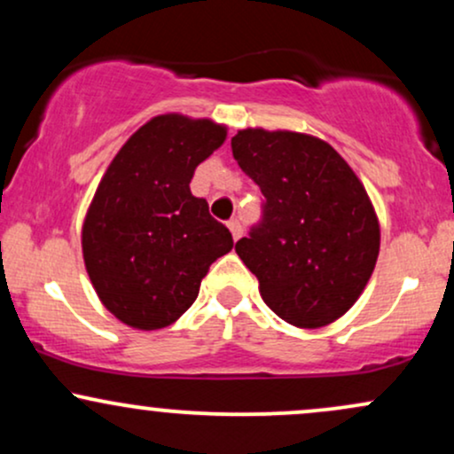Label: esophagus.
Masks as SVG:
<instances>
[{"label": "esophagus", "instance_id": "34e87169", "mask_svg": "<svg viewBox=\"0 0 454 454\" xmlns=\"http://www.w3.org/2000/svg\"><path fill=\"white\" fill-rule=\"evenodd\" d=\"M228 228H231V232H232V239H234V241H239V239H241V234H243V226H241V222H239L237 217H232V220L228 222Z\"/></svg>", "mask_w": 454, "mask_h": 454}]
</instances>
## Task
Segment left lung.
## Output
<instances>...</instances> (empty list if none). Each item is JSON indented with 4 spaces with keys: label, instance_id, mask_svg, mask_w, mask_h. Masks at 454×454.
<instances>
[{
    "label": "left lung",
    "instance_id": "obj_1",
    "mask_svg": "<svg viewBox=\"0 0 454 454\" xmlns=\"http://www.w3.org/2000/svg\"><path fill=\"white\" fill-rule=\"evenodd\" d=\"M232 155L262 192V215L237 241L260 294L299 328L335 322L372 278L378 217L346 160L325 140L296 132L241 129Z\"/></svg>",
    "mask_w": 454,
    "mask_h": 454
}]
</instances>
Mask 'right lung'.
<instances>
[{
  "label": "right lung",
  "instance_id": "obj_1",
  "mask_svg": "<svg viewBox=\"0 0 454 454\" xmlns=\"http://www.w3.org/2000/svg\"><path fill=\"white\" fill-rule=\"evenodd\" d=\"M226 140L207 119L160 114L123 145L82 226L93 288L121 322L153 331L196 301L200 281L232 249V234L190 192L196 166Z\"/></svg>",
  "mask_w": 454,
  "mask_h": 454
}]
</instances>
